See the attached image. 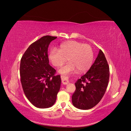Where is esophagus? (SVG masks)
Returning a JSON list of instances; mask_svg holds the SVG:
<instances>
[{"label":"esophagus","instance_id":"34e87169","mask_svg":"<svg viewBox=\"0 0 131 131\" xmlns=\"http://www.w3.org/2000/svg\"><path fill=\"white\" fill-rule=\"evenodd\" d=\"M61 80H62V82L63 84L67 85V84H68L69 81H68V78H67V77L62 75V76H61Z\"/></svg>","mask_w":131,"mask_h":131}]
</instances>
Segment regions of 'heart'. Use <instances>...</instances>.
<instances>
[{
	"mask_svg": "<svg viewBox=\"0 0 131 131\" xmlns=\"http://www.w3.org/2000/svg\"><path fill=\"white\" fill-rule=\"evenodd\" d=\"M68 58L69 63L59 70V73L68 75L78 71L80 73L88 70L93 59V51L91 46L77 41H68L62 43L58 50L52 49L49 53L50 62L58 68L64 64Z\"/></svg>",
	"mask_w": 131,
	"mask_h": 131,
	"instance_id": "obj_1",
	"label": "heart"
}]
</instances>
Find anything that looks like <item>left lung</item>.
I'll use <instances>...</instances> for the list:
<instances>
[{
    "label": "left lung",
    "instance_id": "obj_1",
    "mask_svg": "<svg viewBox=\"0 0 131 131\" xmlns=\"http://www.w3.org/2000/svg\"><path fill=\"white\" fill-rule=\"evenodd\" d=\"M109 79V67L101 50L93 64L85 75L75 83L76 90L72 103L76 108L88 110L101 101L105 92Z\"/></svg>",
    "mask_w": 131,
    "mask_h": 131
}]
</instances>
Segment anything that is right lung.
Listing matches in <instances>:
<instances>
[{"label":"right lung","instance_id":"add662e5","mask_svg":"<svg viewBox=\"0 0 131 131\" xmlns=\"http://www.w3.org/2000/svg\"><path fill=\"white\" fill-rule=\"evenodd\" d=\"M57 37L46 35L34 42L22 56L19 73L23 90L35 106L47 108L56 100L61 87L59 75L49 64L47 54L50 42Z\"/></svg>","mask_w":131,"mask_h":131}]
</instances>
